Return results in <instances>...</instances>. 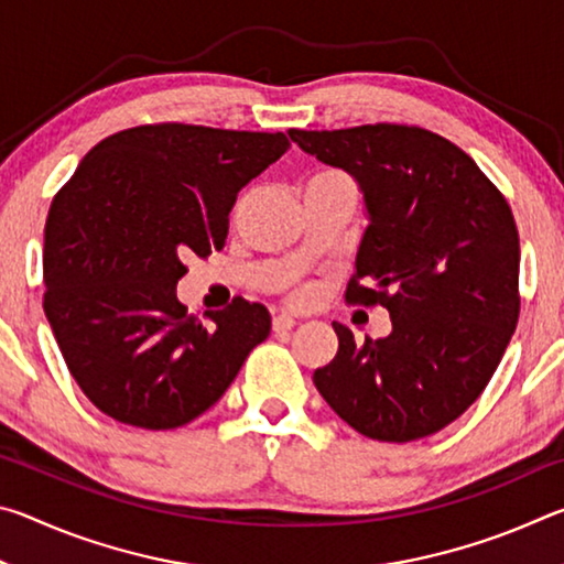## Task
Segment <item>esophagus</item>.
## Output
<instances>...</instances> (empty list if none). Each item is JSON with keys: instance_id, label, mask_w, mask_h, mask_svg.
<instances>
[{"instance_id": "1", "label": "esophagus", "mask_w": 564, "mask_h": 564, "mask_svg": "<svg viewBox=\"0 0 564 564\" xmlns=\"http://www.w3.org/2000/svg\"><path fill=\"white\" fill-rule=\"evenodd\" d=\"M293 326H295V318L289 316V313H279V316H273V330H275V333L291 330Z\"/></svg>"}]
</instances>
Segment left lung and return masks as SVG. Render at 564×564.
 <instances>
[{
  "label": "left lung",
  "mask_w": 564,
  "mask_h": 564,
  "mask_svg": "<svg viewBox=\"0 0 564 564\" xmlns=\"http://www.w3.org/2000/svg\"><path fill=\"white\" fill-rule=\"evenodd\" d=\"M305 154L348 171L368 212L348 303L383 305L390 336L356 343L313 373L318 393L373 441L410 443L470 408L520 316V238L508 202L475 161L405 123L291 129Z\"/></svg>",
  "instance_id": "1"
}]
</instances>
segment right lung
I'll use <instances>...</instances> for the list:
<instances>
[{
	"label": "right lung",
	"instance_id": "1",
	"mask_svg": "<svg viewBox=\"0 0 564 564\" xmlns=\"http://www.w3.org/2000/svg\"><path fill=\"white\" fill-rule=\"evenodd\" d=\"M275 131L147 123L99 141L44 226V313L66 368L104 415L171 431L206 413L271 316L234 299L204 318L176 283L221 251L238 191L289 151Z\"/></svg>",
	"mask_w": 564,
	"mask_h": 564
}]
</instances>
